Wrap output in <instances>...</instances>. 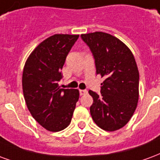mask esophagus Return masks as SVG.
<instances>
[{
    "mask_svg": "<svg viewBox=\"0 0 160 160\" xmlns=\"http://www.w3.org/2000/svg\"><path fill=\"white\" fill-rule=\"evenodd\" d=\"M88 94V91L85 90V89H82V90H80V94L81 95H85V94Z\"/></svg>",
    "mask_w": 160,
    "mask_h": 160,
    "instance_id": "obj_1",
    "label": "esophagus"
}]
</instances>
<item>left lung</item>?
<instances>
[{"label": "left lung", "instance_id": "obj_1", "mask_svg": "<svg viewBox=\"0 0 160 160\" xmlns=\"http://www.w3.org/2000/svg\"><path fill=\"white\" fill-rule=\"evenodd\" d=\"M81 37L94 55L96 74L105 78L101 94L93 97L90 114L94 123L107 131L123 128L133 116L139 100V71L132 52L110 34L96 31Z\"/></svg>", "mask_w": 160, "mask_h": 160}]
</instances>
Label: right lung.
I'll list each match as a JSON object with an SVG mask.
<instances>
[{"label":"right lung","mask_w":160,"mask_h":160,"mask_svg":"<svg viewBox=\"0 0 160 160\" xmlns=\"http://www.w3.org/2000/svg\"><path fill=\"white\" fill-rule=\"evenodd\" d=\"M79 35L55 34L38 45L24 64L22 87L26 106L37 123L48 131L66 129L72 120L79 91L60 88L61 70Z\"/></svg>","instance_id":"add662e5"}]
</instances>
